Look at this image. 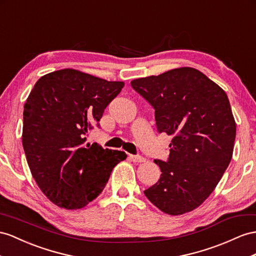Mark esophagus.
I'll use <instances>...</instances> for the list:
<instances>
[{
    "label": "esophagus",
    "instance_id": "esophagus-1",
    "mask_svg": "<svg viewBox=\"0 0 256 256\" xmlns=\"http://www.w3.org/2000/svg\"><path fill=\"white\" fill-rule=\"evenodd\" d=\"M130 159L132 160L133 162H137V163H140V162H145V158L142 156H134V154H130Z\"/></svg>",
    "mask_w": 256,
    "mask_h": 256
}]
</instances>
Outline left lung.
Instances as JSON below:
<instances>
[{
	"instance_id": "left-lung-1",
	"label": "left lung",
	"mask_w": 256,
	"mask_h": 256,
	"mask_svg": "<svg viewBox=\"0 0 256 256\" xmlns=\"http://www.w3.org/2000/svg\"><path fill=\"white\" fill-rule=\"evenodd\" d=\"M132 88L154 109L156 130L172 135L158 182L144 194L168 215L201 206L230 163L236 122L225 90L192 67L135 78Z\"/></svg>"
}]
</instances>
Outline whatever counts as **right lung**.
I'll return each mask as SVG.
<instances>
[{
    "label": "right lung",
    "instance_id": "1",
    "mask_svg": "<svg viewBox=\"0 0 256 256\" xmlns=\"http://www.w3.org/2000/svg\"><path fill=\"white\" fill-rule=\"evenodd\" d=\"M124 86L74 69L38 78L24 109L22 146L38 186L60 208L86 206L104 190L120 150L85 145V134Z\"/></svg>",
    "mask_w": 256,
    "mask_h": 256
}]
</instances>
